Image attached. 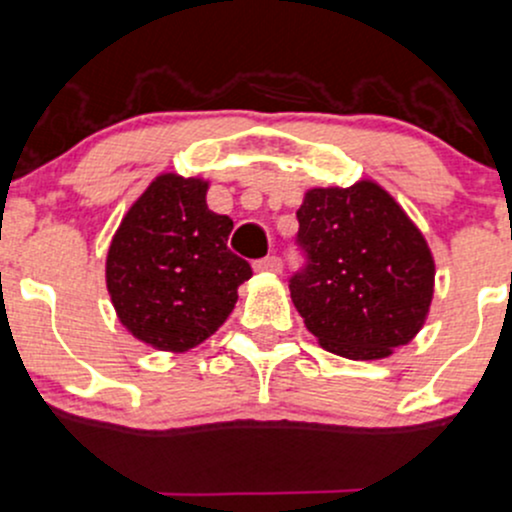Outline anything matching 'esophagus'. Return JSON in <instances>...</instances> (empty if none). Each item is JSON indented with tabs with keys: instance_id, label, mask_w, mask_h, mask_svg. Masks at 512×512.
<instances>
[{
	"instance_id": "obj_1",
	"label": "esophagus",
	"mask_w": 512,
	"mask_h": 512,
	"mask_svg": "<svg viewBox=\"0 0 512 512\" xmlns=\"http://www.w3.org/2000/svg\"><path fill=\"white\" fill-rule=\"evenodd\" d=\"M255 270H257V272L277 274V272H282V260H279V257L270 255V257H265V260H257V262H255Z\"/></svg>"
}]
</instances>
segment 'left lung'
<instances>
[{"label": "left lung", "instance_id": "8db88e82", "mask_svg": "<svg viewBox=\"0 0 512 512\" xmlns=\"http://www.w3.org/2000/svg\"><path fill=\"white\" fill-rule=\"evenodd\" d=\"M297 220L306 265L289 292L321 346L378 360L410 343L432 304L434 260L395 198L373 181L311 188Z\"/></svg>", "mask_w": 512, "mask_h": 512}]
</instances>
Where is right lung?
<instances>
[{
    "label": "right lung",
    "instance_id": "1",
    "mask_svg": "<svg viewBox=\"0 0 512 512\" xmlns=\"http://www.w3.org/2000/svg\"><path fill=\"white\" fill-rule=\"evenodd\" d=\"M208 181L161 174L134 201L107 252V292L122 326L184 353L213 336L252 267L228 250L233 220L206 203Z\"/></svg>",
    "mask_w": 512,
    "mask_h": 512
}]
</instances>
